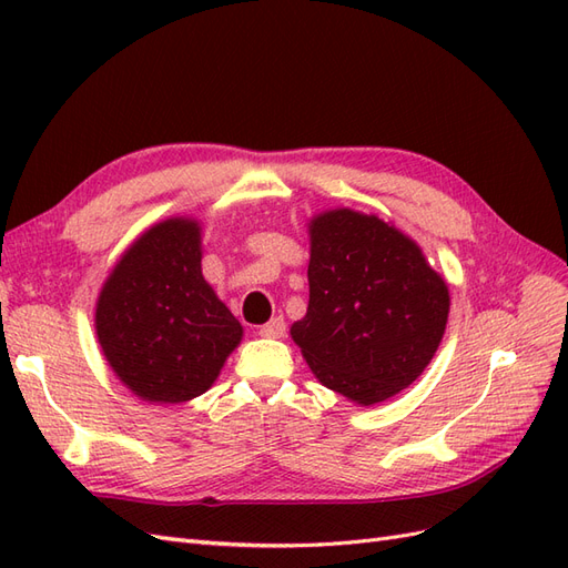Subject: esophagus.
<instances>
[{"mask_svg": "<svg viewBox=\"0 0 568 568\" xmlns=\"http://www.w3.org/2000/svg\"><path fill=\"white\" fill-rule=\"evenodd\" d=\"M263 338H282L286 334V322L284 317H272L267 324H263L261 329H257Z\"/></svg>", "mask_w": 568, "mask_h": 568, "instance_id": "1", "label": "esophagus"}]
</instances>
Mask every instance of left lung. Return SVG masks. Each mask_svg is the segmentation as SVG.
Wrapping results in <instances>:
<instances>
[{
	"mask_svg": "<svg viewBox=\"0 0 568 568\" xmlns=\"http://www.w3.org/2000/svg\"><path fill=\"white\" fill-rule=\"evenodd\" d=\"M307 232L311 301L291 338L326 388L357 405L384 403L436 355L448 284L409 236L376 215L326 211Z\"/></svg>",
	"mask_w": 568,
	"mask_h": 568,
	"instance_id": "1",
	"label": "left lung"
}]
</instances>
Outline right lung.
<instances>
[{
    "instance_id": "1",
    "label": "right lung",
    "mask_w": 568,
    "mask_h": 568,
    "mask_svg": "<svg viewBox=\"0 0 568 568\" xmlns=\"http://www.w3.org/2000/svg\"><path fill=\"white\" fill-rule=\"evenodd\" d=\"M97 338L136 398L178 405L205 393L244 336L201 274V225L170 217L123 253L97 301Z\"/></svg>"
}]
</instances>
